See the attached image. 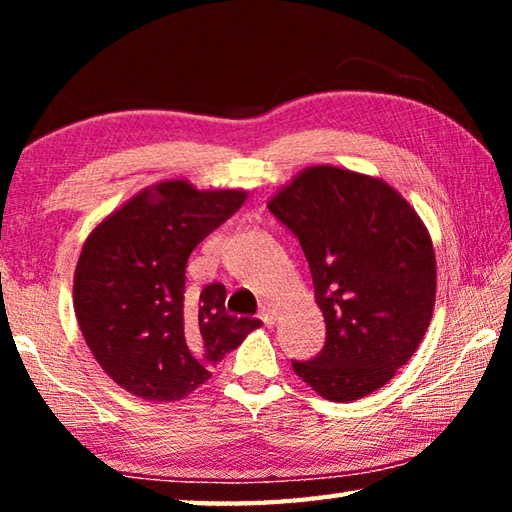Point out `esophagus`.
Segmentation results:
<instances>
[{"label": "esophagus", "mask_w": 512, "mask_h": 512, "mask_svg": "<svg viewBox=\"0 0 512 512\" xmlns=\"http://www.w3.org/2000/svg\"><path fill=\"white\" fill-rule=\"evenodd\" d=\"M259 318H262L266 325H273L275 323V309H273V305H268V302H264L262 309H259Z\"/></svg>", "instance_id": "1"}]
</instances>
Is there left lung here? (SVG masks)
I'll use <instances>...</instances> for the list:
<instances>
[{
    "label": "left lung",
    "instance_id": "1",
    "mask_svg": "<svg viewBox=\"0 0 512 512\" xmlns=\"http://www.w3.org/2000/svg\"><path fill=\"white\" fill-rule=\"evenodd\" d=\"M298 237L327 336L318 357L291 361L332 402L379 391L413 357L436 302L431 235L381 178L332 164L302 169L268 201Z\"/></svg>",
    "mask_w": 512,
    "mask_h": 512
}]
</instances>
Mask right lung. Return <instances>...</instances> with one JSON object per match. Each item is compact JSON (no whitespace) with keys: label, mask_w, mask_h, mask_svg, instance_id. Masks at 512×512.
I'll use <instances>...</instances> for the list:
<instances>
[{"label":"right lung","mask_w":512,"mask_h":512,"mask_svg":"<svg viewBox=\"0 0 512 512\" xmlns=\"http://www.w3.org/2000/svg\"><path fill=\"white\" fill-rule=\"evenodd\" d=\"M244 189L162 180L110 212L81 248L74 311L92 357L124 391L176 402L262 325L225 311V287L185 296L192 250L246 201Z\"/></svg>","instance_id":"1"}]
</instances>
